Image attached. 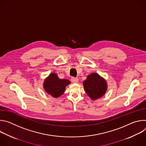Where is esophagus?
Returning <instances> with one entry per match:
<instances>
[{
	"instance_id": "34e87169",
	"label": "esophagus",
	"mask_w": 146,
	"mask_h": 146,
	"mask_svg": "<svg viewBox=\"0 0 146 146\" xmlns=\"http://www.w3.org/2000/svg\"><path fill=\"white\" fill-rule=\"evenodd\" d=\"M71 81L73 83H77V82H78V79L77 77H72Z\"/></svg>"
}]
</instances>
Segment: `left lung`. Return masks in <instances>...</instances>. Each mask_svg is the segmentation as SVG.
Masks as SVG:
<instances>
[{
	"instance_id": "left-lung-1",
	"label": "left lung",
	"mask_w": 146,
	"mask_h": 146,
	"mask_svg": "<svg viewBox=\"0 0 146 146\" xmlns=\"http://www.w3.org/2000/svg\"><path fill=\"white\" fill-rule=\"evenodd\" d=\"M83 86L87 94L95 100L102 97L107 90L106 81L97 73H92L83 82Z\"/></svg>"
}]
</instances>
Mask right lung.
Listing matches in <instances>:
<instances>
[{"label": "right lung", "mask_w": 146, "mask_h": 146, "mask_svg": "<svg viewBox=\"0 0 146 146\" xmlns=\"http://www.w3.org/2000/svg\"><path fill=\"white\" fill-rule=\"evenodd\" d=\"M70 83L66 79H60L55 73H51L45 80L44 88L52 96L58 98L65 92V87Z\"/></svg>", "instance_id": "obj_1"}]
</instances>
